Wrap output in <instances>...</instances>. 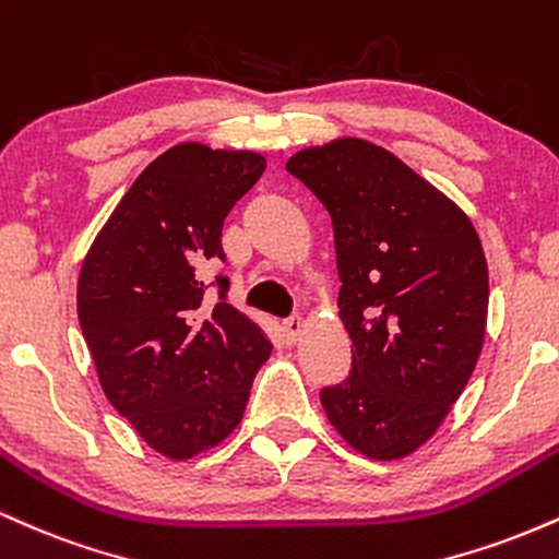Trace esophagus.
Masks as SVG:
<instances>
[{"label": "esophagus", "mask_w": 559, "mask_h": 559, "mask_svg": "<svg viewBox=\"0 0 559 559\" xmlns=\"http://www.w3.org/2000/svg\"><path fill=\"white\" fill-rule=\"evenodd\" d=\"M304 330H306V324H304V319H300V317H290V319L282 321V332H285L287 343H298Z\"/></svg>", "instance_id": "34e87169"}]
</instances>
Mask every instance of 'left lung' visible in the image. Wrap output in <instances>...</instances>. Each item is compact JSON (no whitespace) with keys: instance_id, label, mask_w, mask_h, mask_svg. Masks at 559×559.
<instances>
[{"instance_id":"obj_1","label":"left lung","mask_w":559,"mask_h":559,"mask_svg":"<svg viewBox=\"0 0 559 559\" xmlns=\"http://www.w3.org/2000/svg\"><path fill=\"white\" fill-rule=\"evenodd\" d=\"M332 216L340 319L353 340L345 382L321 405L371 461H397L437 431L484 345L489 272L474 225L382 146L340 138L287 162Z\"/></svg>"}]
</instances>
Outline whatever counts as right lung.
I'll return each mask as SVG.
<instances>
[{"label": "right lung", "instance_id": "1", "mask_svg": "<svg viewBox=\"0 0 559 559\" xmlns=\"http://www.w3.org/2000/svg\"><path fill=\"white\" fill-rule=\"evenodd\" d=\"M266 169L253 151L180 143L138 175L96 235L78 280V319L104 395L148 448L188 461L240 424L272 353L259 324L206 304L203 266L225 261L222 225Z\"/></svg>", "mask_w": 559, "mask_h": 559}]
</instances>
